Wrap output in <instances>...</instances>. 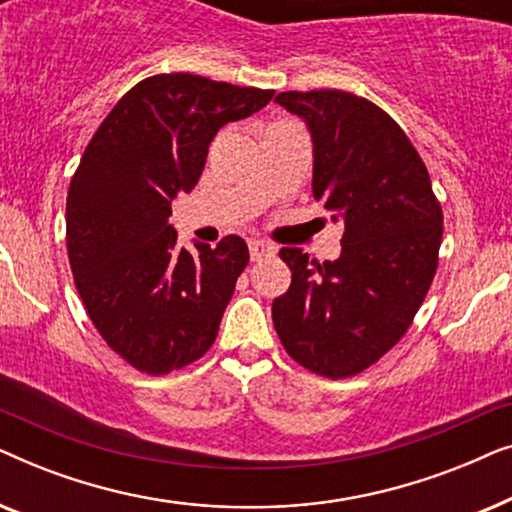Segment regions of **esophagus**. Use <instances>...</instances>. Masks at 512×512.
I'll return each mask as SVG.
<instances>
[{"mask_svg":"<svg viewBox=\"0 0 512 512\" xmlns=\"http://www.w3.org/2000/svg\"><path fill=\"white\" fill-rule=\"evenodd\" d=\"M249 254H251V261H263V258H268L275 254V247L263 240H251L249 242Z\"/></svg>","mask_w":512,"mask_h":512,"instance_id":"34e87169","label":"esophagus"}]
</instances>
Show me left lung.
Here are the masks:
<instances>
[{
	"label": "left lung",
	"mask_w": 512,
	"mask_h": 512,
	"mask_svg": "<svg viewBox=\"0 0 512 512\" xmlns=\"http://www.w3.org/2000/svg\"><path fill=\"white\" fill-rule=\"evenodd\" d=\"M275 102L310 128L314 200L345 230L338 261L279 251L291 286L272 303V321L293 361L342 380L410 328L436 277L443 209L424 160L377 104L345 90H289Z\"/></svg>",
	"instance_id": "obj_1"
}]
</instances>
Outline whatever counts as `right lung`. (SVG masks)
<instances>
[{
	"instance_id": "right-lung-1",
	"label": "right lung",
	"mask_w": 512,
	"mask_h": 512,
	"mask_svg": "<svg viewBox=\"0 0 512 512\" xmlns=\"http://www.w3.org/2000/svg\"><path fill=\"white\" fill-rule=\"evenodd\" d=\"M272 95L184 72L149 76L83 151L67 193L74 284L104 342L146 375L184 368L214 345L249 249L228 235L191 254L167 216L198 184L219 128Z\"/></svg>"
}]
</instances>
